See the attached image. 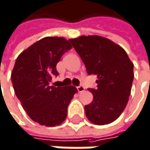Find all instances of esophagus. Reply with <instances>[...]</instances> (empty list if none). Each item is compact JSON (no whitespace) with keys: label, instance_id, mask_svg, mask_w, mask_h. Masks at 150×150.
<instances>
[{"label":"esophagus","instance_id":"esophagus-1","mask_svg":"<svg viewBox=\"0 0 150 150\" xmlns=\"http://www.w3.org/2000/svg\"><path fill=\"white\" fill-rule=\"evenodd\" d=\"M77 91H78V92H83V91H85V88L83 86H78L77 87Z\"/></svg>","mask_w":150,"mask_h":150}]
</instances>
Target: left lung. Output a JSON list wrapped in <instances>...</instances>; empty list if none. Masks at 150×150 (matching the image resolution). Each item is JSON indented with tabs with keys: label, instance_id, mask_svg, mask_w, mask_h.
Returning a JSON list of instances; mask_svg holds the SVG:
<instances>
[{
	"label": "left lung",
	"instance_id": "1",
	"mask_svg": "<svg viewBox=\"0 0 150 150\" xmlns=\"http://www.w3.org/2000/svg\"><path fill=\"white\" fill-rule=\"evenodd\" d=\"M68 41L88 74L98 76V88L89 89L93 101L84 106L88 120L100 126L113 122L128 102L134 80L133 62L120 45L101 36H81Z\"/></svg>",
	"mask_w": 150,
	"mask_h": 150
}]
</instances>
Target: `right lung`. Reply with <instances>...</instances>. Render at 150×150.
Here are the masks:
<instances>
[{
  "mask_svg": "<svg viewBox=\"0 0 150 150\" xmlns=\"http://www.w3.org/2000/svg\"><path fill=\"white\" fill-rule=\"evenodd\" d=\"M72 48L62 37H45L23 51L11 72L15 93L28 116L41 126L55 127L67 118V106L77 89L50 86L58 76L56 65Z\"/></svg>",
  "mask_w": 150,
  "mask_h": 150,
  "instance_id": "right-lung-1",
  "label": "right lung"
}]
</instances>
